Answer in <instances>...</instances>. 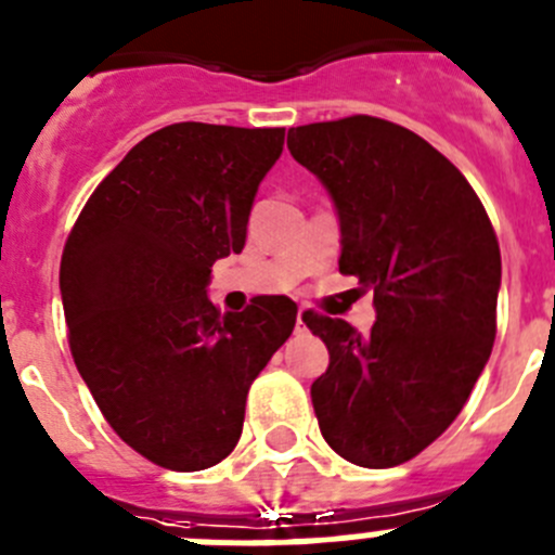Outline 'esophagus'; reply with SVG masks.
Segmentation results:
<instances>
[{
    "instance_id": "obj_1",
    "label": "esophagus",
    "mask_w": 555,
    "mask_h": 555,
    "mask_svg": "<svg viewBox=\"0 0 555 555\" xmlns=\"http://www.w3.org/2000/svg\"><path fill=\"white\" fill-rule=\"evenodd\" d=\"M307 320H309V309H298V318H295V328L307 331Z\"/></svg>"
}]
</instances>
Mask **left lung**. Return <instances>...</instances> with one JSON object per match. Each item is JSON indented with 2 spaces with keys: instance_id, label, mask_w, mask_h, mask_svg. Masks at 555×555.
I'll list each match as a JSON object with an SVG mask.
<instances>
[{
  "instance_id": "8db88e82",
  "label": "left lung",
  "mask_w": 555,
  "mask_h": 555,
  "mask_svg": "<svg viewBox=\"0 0 555 555\" xmlns=\"http://www.w3.org/2000/svg\"><path fill=\"white\" fill-rule=\"evenodd\" d=\"M341 230L339 271L375 289L359 334L309 312L328 348L312 405L328 447L361 468L408 463L457 418L495 341L499 237L457 167L418 133L353 114L289 128Z\"/></svg>"
}]
</instances>
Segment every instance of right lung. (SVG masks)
Masks as SVG:
<instances>
[{
	"mask_svg": "<svg viewBox=\"0 0 555 555\" xmlns=\"http://www.w3.org/2000/svg\"><path fill=\"white\" fill-rule=\"evenodd\" d=\"M284 128L175 122L101 180L67 235L62 307L76 370L122 441L169 470L235 449L254 377L295 328L287 295L221 314L210 268L246 243Z\"/></svg>",
	"mask_w": 555,
	"mask_h": 555,
	"instance_id": "add662e5",
	"label": "right lung"
}]
</instances>
